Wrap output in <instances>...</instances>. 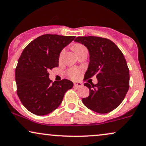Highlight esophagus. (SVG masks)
Here are the masks:
<instances>
[{"mask_svg":"<svg viewBox=\"0 0 146 146\" xmlns=\"http://www.w3.org/2000/svg\"><path fill=\"white\" fill-rule=\"evenodd\" d=\"M82 86L83 84L81 82H75L74 83V85H73V87H74L75 88H79Z\"/></svg>","mask_w":146,"mask_h":146,"instance_id":"esophagus-1","label":"esophagus"}]
</instances>
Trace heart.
Instances as JSON below:
<instances>
[{
	"label": "heart",
	"instance_id": "obj_1",
	"mask_svg": "<svg viewBox=\"0 0 146 146\" xmlns=\"http://www.w3.org/2000/svg\"><path fill=\"white\" fill-rule=\"evenodd\" d=\"M73 50L75 51V52L76 53V54H78L79 52H82L83 50H84L87 49L86 47H85V46L83 45L82 44H79V43H76V44H74L73 45ZM62 52H63V51H62L61 52H60V57H61L62 54ZM68 75H69V77L70 78L73 79H76L78 78V77L79 76V71L78 69H75V68H71V69H69L68 70Z\"/></svg>",
	"mask_w": 146,
	"mask_h": 146
}]
</instances>
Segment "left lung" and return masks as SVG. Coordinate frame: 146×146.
I'll return each instance as SVG.
<instances>
[{"mask_svg": "<svg viewBox=\"0 0 146 146\" xmlns=\"http://www.w3.org/2000/svg\"><path fill=\"white\" fill-rule=\"evenodd\" d=\"M75 41L86 46L90 52L89 67L84 80L94 76L98 79L97 84H84L90 94L82 99L83 103L98 113L111 112L123 102L129 88V70L124 55L107 38L79 36Z\"/></svg>", "mask_w": 146, "mask_h": 146, "instance_id": "8db88e82", "label": "left lung"}]
</instances>
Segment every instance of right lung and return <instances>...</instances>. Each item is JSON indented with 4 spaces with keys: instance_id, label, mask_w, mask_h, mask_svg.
I'll list each match as a JSON object with an SVG mask.
<instances>
[{
    "instance_id": "1",
    "label": "right lung",
    "mask_w": 146,
    "mask_h": 146,
    "mask_svg": "<svg viewBox=\"0 0 146 146\" xmlns=\"http://www.w3.org/2000/svg\"><path fill=\"white\" fill-rule=\"evenodd\" d=\"M75 38L44 34L31 42L22 52L15 69L17 93L32 113L42 116L54 111L65 92L73 88V82L67 79L52 82L48 71L58 67L60 52Z\"/></svg>"
}]
</instances>
